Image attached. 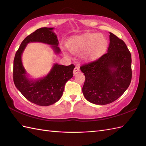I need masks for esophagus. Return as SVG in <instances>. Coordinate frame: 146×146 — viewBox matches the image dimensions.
<instances>
[{"mask_svg": "<svg viewBox=\"0 0 146 146\" xmlns=\"http://www.w3.org/2000/svg\"><path fill=\"white\" fill-rule=\"evenodd\" d=\"M80 71V68L78 66H76L75 68V69H74V70H73V74L75 75H76L77 73H78Z\"/></svg>", "mask_w": 146, "mask_h": 146, "instance_id": "obj_1", "label": "esophagus"}]
</instances>
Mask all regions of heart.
Instances as JSON below:
<instances>
[{"instance_id": "b5f03b06", "label": "heart", "mask_w": 146, "mask_h": 146, "mask_svg": "<svg viewBox=\"0 0 146 146\" xmlns=\"http://www.w3.org/2000/svg\"><path fill=\"white\" fill-rule=\"evenodd\" d=\"M107 46V40L102 34L88 33L71 39L67 47L74 53L83 51V57L86 60H93L103 53Z\"/></svg>"}]
</instances>
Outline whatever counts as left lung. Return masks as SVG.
I'll return each mask as SVG.
<instances>
[{
  "instance_id": "obj_1",
  "label": "left lung",
  "mask_w": 146,
  "mask_h": 146,
  "mask_svg": "<svg viewBox=\"0 0 146 146\" xmlns=\"http://www.w3.org/2000/svg\"><path fill=\"white\" fill-rule=\"evenodd\" d=\"M109 37L106 53L80 66L85 76L83 95L97 105L115 101L128 88L132 79L131 52L122 39L111 33Z\"/></svg>"
}]
</instances>
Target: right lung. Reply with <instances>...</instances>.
I'll return each instance as SVG.
<instances>
[{"instance_id": "add662e5", "label": "right lung", "mask_w": 146, "mask_h": 146, "mask_svg": "<svg viewBox=\"0 0 146 146\" xmlns=\"http://www.w3.org/2000/svg\"><path fill=\"white\" fill-rule=\"evenodd\" d=\"M52 27H41L36 30L23 40L15 53L13 66V80L15 86L27 100L40 106H49L61 97L66 83L73 76L75 65L64 66L54 64L47 76L33 80L27 77L26 71L22 63L21 55L27 44L40 42L51 45L55 53L59 54L57 36Z\"/></svg>"}]
</instances>
